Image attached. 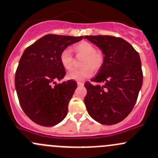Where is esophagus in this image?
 <instances>
[{
    "mask_svg": "<svg viewBox=\"0 0 158 158\" xmlns=\"http://www.w3.org/2000/svg\"><path fill=\"white\" fill-rule=\"evenodd\" d=\"M77 85H78V86H83V85H84V83H82L81 82H78Z\"/></svg>",
    "mask_w": 158,
    "mask_h": 158,
    "instance_id": "obj_1",
    "label": "esophagus"
}]
</instances>
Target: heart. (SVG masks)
Instances as JSON below:
<instances>
[{
  "label": "heart",
  "mask_w": 158,
  "mask_h": 158,
  "mask_svg": "<svg viewBox=\"0 0 158 158\" xmlns=\"http://www.w3.org/2000/svg\"><path fill=\"white\" fill-rule=\"evenodd\" d=\"M76 55L84 57L82 62V69H73L67 73V78L71 80L81 82L92 76L93 71H98L102 67L104 62V55L101 51L95 50L91 43L82 41L73 47ZM60 60L62 66L70 70L73 65V58L70 49H65L60 53Z\"/></svg>",
  "instance_id": "b5f03b06"
}]
</instances>
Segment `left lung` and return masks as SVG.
<instances>
[{
	"mask_svg": "<svg viewBox=\"0 0 158 158\" xmlns=\"http://www.w3.org/2000/svg\"><path fill=\"white\" fill-rule=\"evenodd\" d=\"M104 55V62L91 81L85 82V104L90 116L100 124L112 125L133 110L143 85L139 55L129 43L108 35L85 36Z\"/></svg>",
	"mask_w": 158,
	"mask_h": 158,
	"instance_id": "obj_1",
	"label": "left lung"
}]
</instances>
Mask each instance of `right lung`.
Masks as SVG:
<instances>
[{"instance_id":"right-lung-1","label":"right lung","mask_w":158,"mask_h":158,"mask_svg":"<svg viewBox=\"0 0 158 158\" xmlns=\"http://www.w3.org/2000/svg\"><path fill=\"white\" fill-rule=\"evenodd\" d=\"M82 38L47 34L22 54L15 73V90L24 112L37 124L56 125L67 115L77 84L73 80L56 83L66 74L60 55Z\"/></svg>"}]
</instances>
